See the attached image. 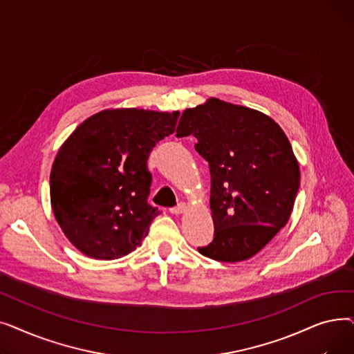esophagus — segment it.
<instances>
[{
	"mask_svg": "<svg viewBox=\"0 0 354 354\" xmlns=\"http://www.w3.org/2000/svg\"><path fill=\"white\" fill-rule=\"evenodd\" d=\"M185 208H187V205H185V203H178L176 207L171 208L169 211H171L172 214H175V215H179V214H182V212L185 211Z\"/></svg>",
	"mask_w": 354,
	"mask_h": 354,
	"instance_id": "1",
	"label": "esophagus"
}]
</instances>
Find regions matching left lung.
<instances>
[{
	"instance_id": "8db88e82",
	"label": "left lung",
	"mask_w": 354,
	"mask_h": 354,
	"mask_svg": "<svg viewBox=\"0 0 354 354\" xmlns=\"http://www.w3.org/2000/svg\"><path fill=\"white\" fill-rule=\"evenodd\" d=\"M195 136V151L209 165L212 243L198 251L222 263L261 251L291 215L300 188L292 147L271 118L211 99L187 109L176 136Z\"/></svg>"
}]
</instances>
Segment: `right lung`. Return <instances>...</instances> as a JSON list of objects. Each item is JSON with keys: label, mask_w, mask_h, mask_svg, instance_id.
<instances>
[{"label": "right lung", "mask_w": 354, "mask_h": 354, "mask_svg": "<svg viewBox=\"0 0 354 354\" xmlns=\"http://www.w3.org/2000/svg\"><path fill=\"white\" fill-rule=\"evenodd\" d=\"M179 111L104 110L64 142L50 175L53 212L70 243L97 259L135 251L160 214L147 202V159L175 132Z\"/></svg>", "instance_id": "right-lung-1"}]
</instances>
